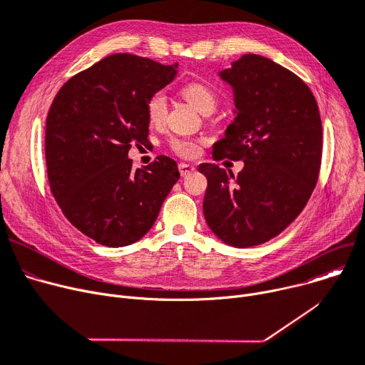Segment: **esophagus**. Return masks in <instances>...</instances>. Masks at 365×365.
Here are the masks:
<instances>
[{"label":"esophagus","instance_id":"34e87169","mask_svg":"<svg viewBox=\"0 0 365 365\" xmlns=\"http://www.w3.org/2000/svg\"><path fill=\"white\" fill-rule=\"evenodd\" d=\"M179 171H180L182 176H187L192 171H195V167L194 165H189V164H185V163H180L179 164Z\"/></svg>","mask_w":365,"mask_h":365}]
</instances>
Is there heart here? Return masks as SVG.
Wrapping results in <instances>:
<instances>
[{
  "instance_id": "b5f03b06",
  "label": "heart",
  "mask_w": 365,
  "mask_h": 365,
  "mask_svg": "<svg viewBox=\"0 0 365 365\" xmlns=\"http://www.w3.org/2000/svg\"><path fill=\"white\" fill-rule=\"evenodd\" d=\"M182 94L183 98L194 108H197L201 113L215 110L217 105V96L215 90L201 81L186 83L182 87ZM146 115L152 124H160L164 121L167 115V98L163 91H155L149 96L146 101ZM170 146L178 155L190 158L195 157L200 152L201 143L194 139H173L170 142Z\"/></svg>"
}]
</instances>
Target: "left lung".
I'll return each mask as SVG.
<instances>
[{
  "mask_svg": "<svg viewBox=\"0 0 365 365\" xmlns=\"http://www.w3.org/2000/svg\"><path fill=\"white\" fill-rule=\"evenodd\" d=\"M234 87L237 117L213 148L215 161H244L234 176L201 164L202 210L226 244L247 248L279 235L304 208L318 182L322 125L311 88L296 73L259 54H244L220 72Z\"/></svg>",
  "mask_w": 365,
  "mask_h": 365,
  "instance_id": "1",
  "label": "left lung"
}]
</instances>
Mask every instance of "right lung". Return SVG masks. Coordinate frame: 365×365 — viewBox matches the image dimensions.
I'll use <instances>...</instances> for the list:
<instances>
[{
    "instance_id": "add662e5",
    "label": "right lung",
    "mask_w": 365,
    "mask_h": 365,
    "mask_svg": "<svg viewBox=\"0 0 365 365\" xmlns=\"http://www.w3.org/2000/svg\"><path fill=\"white\" fill-rule=\"evenodd\" d=\"M178 63L127 53L105 57L68 80L50 106L46 164L65 217L98 244L123 247L157 220L180 175L158 155L133 170L128 150L149 142L146 101L175 80Z\"/></svg>"
}]
</instances>
